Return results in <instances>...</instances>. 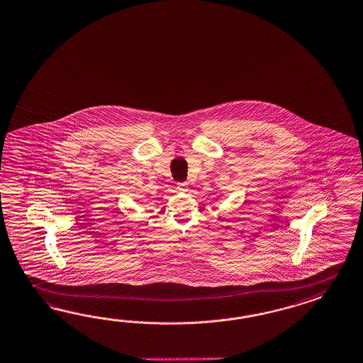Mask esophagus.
<instances>
[{
    "mask_svg": "<svg viewBox=\"0 0 363 363\" xmlns=\"http://www.w3.org/2000/svg\"><path fill=\"white\" fill-rule=\"evenodd\" d=\"M177 189L178 191H181V193H187L189 191V185L187 184H178Z\"/></svg>",
    "mask_w": 363,
    "mask_h": 363,
    "instance_id": "1",
    "label": "esophagus"
}]
</instances>
